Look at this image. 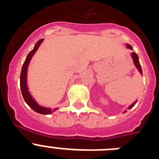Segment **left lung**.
<instances>
[{
  "instance_id": "obj_1",
  "label": "left lung",
  "mask_w": 159,
  "mask_h": 159,
  "mask_svg": "<svg viewBox=\"0 0 159 159\" xmlns=\"http://www.w3.org/2000/svg\"><path fill=\"white\" fill-rule=\"evenodd\" d=\"M126 45H127V48L131 49V50H132V47L130 45V44H128V43H126ZM130 55H131L132 60H133V62H134V65H135V67H137V69L139 70V72H140V74H141V75H143V71H142V67H141V65H140V64H139V57H138V55L136 54L135 52H132ZM136 102H137V101H135V102H133V103H132L131 105H130V106L128 107V108H127V109H130V108L133 107L134 106V104H135ZM126 112H127V110L124 111H123V113H126Z\"/></svg>"
}]
</instances>
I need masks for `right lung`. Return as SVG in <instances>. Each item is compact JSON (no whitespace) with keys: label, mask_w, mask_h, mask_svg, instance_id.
Segmentation results:
<instances>
[{"label":"right lung","mask_w":159,"mask_h":159,"mask_svg":"<svg viewBox=\"0 0 159 159\" xmlns=\"http://www.w3.org/2000/svg\"><path fill=\"white\" fill-rule=\"evenodd\" d=\"M43 39H41L39 41L36 42V43L35 44L34 48L32 49V51L29 53V55L26 57V60H25V63L23 64V67H22L21 72H20V90H21V93L23 95V98L25 99V102L32 108V110L34 111L37 112L39 114H43V115H49V114H52V112L56 111L57 110H58V107H56L54 109H52V108L49 107H42L40 105H39L36 102V101L33 99V97L31 95L30 92H29V88H28L27 84V72H28V67H29V64L30 63V60H32L33 55L35 54L37 49L39 48L40 45L41 44V43L43 42Z\"/></svg>","instance_id":"add662e5"}]
</instances>
